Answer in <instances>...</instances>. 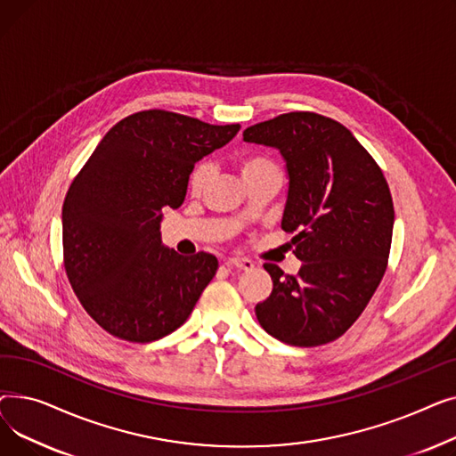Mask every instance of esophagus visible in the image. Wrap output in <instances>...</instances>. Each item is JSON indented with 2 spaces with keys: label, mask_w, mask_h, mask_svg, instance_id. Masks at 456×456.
Returning a JSON list of instances; mask_svg holds the SVG:
<instances>
[{
  "label": "esophagus",
  "mask_w": 456,
  "mask_h": 456,
  "mask_svg": "<svg viewBox=\"0 0 456 456\" xmlns=\"http://www.w3.org/2000/svg\"><path fill=\"white\" fill-rule=\"evenodd\" d=\"M225 265L229 268H236V270H251L255 265L249 260V258H240V256H234V258H229Z\"/></svg>",
  "instance_id": "obj_1"
}]
</instances>
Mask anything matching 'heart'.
Wrapping results in <instances>:
<instances>
[{
	"instance_id": "obj_1",
	"label": "heart",
	"mask_w": 456,
	"mask_h": 456,
	"mask_svg": "<svg viewBox=\"0 0 456 456\" xmlns=\"http://www.w3.org/2000/svg\"><path fill=\"white\" fill-rule=\"evenodd\" d=\"M268 170H277L275 162L270 160L268 157L249 155V157H244L240 160V172H242L244 179L251 177L255 174H260V172H268ZM208 177H210V164L208 162H200L190 174V179H188L190 190L200 191L205 186V183L208 181Z\"/></svg>"
}]
</instances>
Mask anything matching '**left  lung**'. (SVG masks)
Wrapping results in <instances>:
<instances>
[{
	"instance_id": "left-lung-1",
	"label": "left lung",
	"mask_w": 456,
	"mask_h": 456,
	"mask_svg": "<svg viewBox=\"0 0 456 456\" xmlns=\"http://www.w3.org/2000/svg\"><path fill=\"white\" fill-rule=\"evenodd\" d=\"M277 148L289 170L282 229L294 232L297 275L266 262L273 290L255 314L273 338L316 347L364 313L387 272L394 201L385 174L353 133L316 112H286L244 131Z\"/></svg>"
}]
</instances>
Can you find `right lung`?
Wrapping results in <instances>:
<instances>
[{"label": "right lung", "instance_id": "add662e5", "mask_svg": "<svg viewBox=\"0 0 456 456\" xmlns=\"http://www.w3.org/2000/svg\"><path fill=\"white\" fill-rule=\"evenodd\" d=\"M240 131L170 110H140L102 138L62 205L64 270L88 316L116 338L148 344L179 329L218 270L200 251L162 246L164 208L186 196L194 164Z\"/></svg>", "mask_w": 456, "mask_h": 456}]
</instances>
